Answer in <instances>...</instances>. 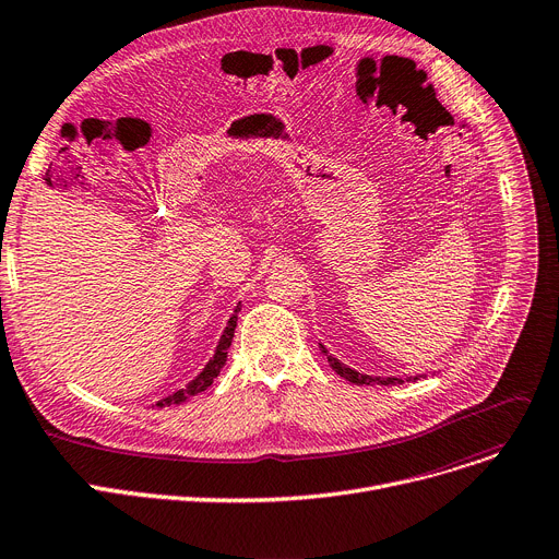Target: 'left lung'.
Returning <instances> with one entry per match:
<instances>
[{"mask_svg":"<svg viewBox=\"0 0 559 559\" xmlns=\"http://www.w3.org/2000/svg\"><path fill=\"white\" fill-rule=\"evenodd\" d=\"M321 346V344H319ZM321 353H325V357H328V361H330V366H332V370L337 376H342V378H346L348 382H353V384H402L404 380H400V378H370V376H361V373H357V370H353V368H348V366H344L340 359H334L332 355H328V350L321 346ZM420 378V376H418ZM418 378H414V380H418ZM412 382V380H408Z\"/></svg>","mask_w":559,"mask_h":559,"instance_id":"1","label":"left lung"}]
</instances>
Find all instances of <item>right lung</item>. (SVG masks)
I'll list each match as a JSON object with an SVG mask.
<instances>
[{
    "mask_svg": "<svg viewBox=\"0 0 559 559\" xmlns=\"http://www.w3.org/2000/svg\"><path fill=\"white\" fill-rule=\"evenodd\" d=\"M238 310H240V308H236V312L231 314V319H229V323H227V330H225V334H222V340H219V344H217V350H215L213 359L206 364V368L202 370V373H200L189 386H186V389H179V391H175L173 395L159 400L157 406L181 404L183 400H189V397L202 393L204 389H209V386L213 384V380L219 376V368L225 366V361H227V350H229L231 340H234V330H236V321H238Z\"/></svg>",
    "mask_w": 559,
    "mask_h": 559,
    "instance_id": "right-lung-1",
    "label": "right lung"
}]
</instances>
